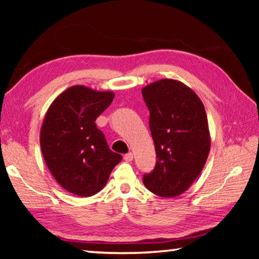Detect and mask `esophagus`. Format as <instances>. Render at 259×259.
<instances>
[{"instance_id":"34e87169","label":"esophagus","mask_w":259,"mask_h":259,"mask_svg":"<svg viewBox=\"0 0 259 259\" xmlns=\"http://www.w3.org/2000/svg\"><path fill=\"white\" fill-rule=\"evenodd\" d=\"M123 159L126 162H131V161H133V159H134V154H133V153H128V154H125L123 156Z\"/></svg>"}]
</instances>
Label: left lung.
I'll return each instance as SVG.
<instances>
[{"label":"left lung","mask_w":259,"mask_h":259,"mask_svg":"<svg viewBox=\"0 0 259 259\" xmlns=\"http://www.w3.org/2000/svg\"><path fill=\"white\" fill-rule=\"evenodd\" d=\"M142 94L156 151L155 169L143 183L156 195L174 198L190 188L207 162L211 144L207 114L199 96L178 80L162 78Z\"/></svg>","instance_id":"left-lung-1"}]
</instances>
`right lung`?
Instances as JSON below:
<instances>
[{"instance_id": "right-lung-1", "label": "right lung", "mask_w": 259, "mask_h": 259, "mask_svg": "<svg viewBox=\"0 0 259 259\" xmlns=\"http://www.w3.org/2000/svg\"><path fill=\"white\" fill-rule=\"evenodd\" d=\"M113 91L73 85L48 108L40 145L48 169L72 194L91 196L106 185L122 156L111 150L95 121L114 99Z\"/></svg>"}]
</instances>
